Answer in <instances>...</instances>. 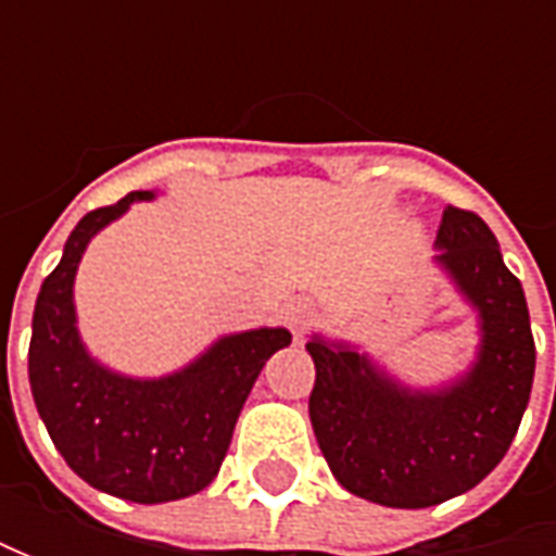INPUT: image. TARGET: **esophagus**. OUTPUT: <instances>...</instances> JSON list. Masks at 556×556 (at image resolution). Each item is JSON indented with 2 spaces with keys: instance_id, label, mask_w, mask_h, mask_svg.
<instances>
[{
  "instance_id": "esophagus-1",
  "label": "esophagus",
  "mask_w": 556,
  "mask_h": 556,
  "mask_svg": "<svg viewBox=\"0 0 556 556\" xmlns=\"http://www.w3.org/2000/svg\"><path fill=\"white\" fill-rule=\"evenodd\" d=\"M281 318H285V325H288L290 331L303 333L318 318V312H315L309 300H290L288 306L281 309Z\"/></svg>"
}]
</instances>
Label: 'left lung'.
Here are the masks:
<instances>
[{
  "instance_id": "obj_1",
  "label": "left lung",
  "mask_w": 556,
  "mask_h": 556,
  "mask_svg": "<svg viewBox=\"0 0 556 556\" xmlns=\"http://www.w3.org/2000/svg\"><path fill=\"white\" fill-rule=\"evenodd\" d=\"M437 263L480 315L473 368L442 390H408L368 355L312 337L309 417L337 482L383 507H433L482 482L523 420L535 340L517 275L477 213L445 206Z\"/></svg>"
}]
</instances>
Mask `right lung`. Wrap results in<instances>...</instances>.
Here are the masks:
<instances>
[{
  "label": "right lung",
  "instance_id": "right-lung-1",
  "mask_svg": "<svg viewBox=\"0 0 556 556\" xmlns=\"http://www.w3.org/2000/svg\"><path fill=\"white\" fill-rule=\"evenodd\" d=\"M151 198L132 191L79 219L36 296L27 362L36 412L67 467L98 492L136 504L188 498L213 482L263 365L290 343L285 328L228 333L157 380L114 374L86 353L74 309L83 250L129 203Z\"/></svg>",
  "mask_w": 556,
  "mask_h": 556
}]
</instances>
